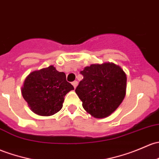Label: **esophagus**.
<instances>
[{
	"instance_id": "esophagus-1",
	"label": "esophagus",
	"mask_w": 159,
	"mask_h": 159,
	"mask_svg": "<svg viewBox=\"0 0 159 159\" xmlns=\"http://www.w3.org/2000/svg\"><path fill=\"white\" fill-rule=\"evenodd\" d=\"M78 81H73V82H72V85H73V86H74L75 88H76V87L78 86Z\"/></svg>"
}]
</instances>
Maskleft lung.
<instances>
[{
  "mask_svg": "<svg viewBox=\"0 0 159 159\" xmlns=\"http://www.w3.org/2000/svg\"><path fill=\"white\" fill-rule=\"evenodd\" d=\"M84 76L75 89L87 113L98 119L110 116L126 96V75L113 62L92 64L81 71Z\"/></svg>",
  "mask_w": 159,
  "mask_h": 159,
  "instance_id": "8db88e82",
  "label": "left lung"
}]
</instances>
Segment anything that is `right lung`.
<instances>
[{
	"label": "right lung",
	"mask_w": 159,
	"mask_h": 159,
	"mask_svg": "<svg viewBox=\"0 0 159 159\" xmlns=\"http://www.w3.org/2000/svg\"><path fill=\"white\" fill-rule=\"evenodd\" d=\"M74 90L64 72L53 66L30 73L25 78L21 93L30 110L39 116L54 115L62 107L65 96Z\"/></svg>",
	"instance_id": "obj_1"
}]
</instances>
